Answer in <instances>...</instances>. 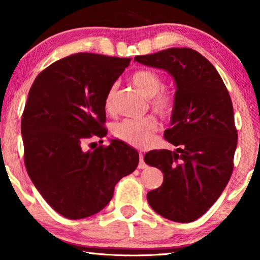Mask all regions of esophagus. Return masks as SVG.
Masks as SVG:
<instances>
[{
  "label": "esophagus",
  "instance_id": "esophagus-1",
  "mask_svg": "<svg viewBox=\"0 0 260 260\" xmlns=\"http://www.w3.org/2000/svg\"><path fill=\"white\" fill-rule=\"evenodd\" d=\"M147 165L145 162V160H143V154L142 153H140V162H139V169H146Z\"/></svg>",
  "mask_w": 260,
  "mask_h": 260
}]
</instances>
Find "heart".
<instances>
[{
  "instance_id": "1",
  "label": "heart",
  "mask_w": 260,
  "mask_h": 260,
  "mask_svg": "<svg viewBox=\"0 0 260 260\" xmlns=\"http://www.w3.org/2000/svg\"><path fill=\"white\" fill-rule=\"evenodd\" d=\"M131 81L141 91L149 98V104L161 117H169L174 112L175 99L168 89L162 88V78L150 70H139L131 76ZM117 84H112L106 92L105 108L112 112L114 108V99ZM158 120L153 115L142 118H127L113 125V135L127 145L146 148L150 146L158 130Z\"/></svg>"
}]
</instances>
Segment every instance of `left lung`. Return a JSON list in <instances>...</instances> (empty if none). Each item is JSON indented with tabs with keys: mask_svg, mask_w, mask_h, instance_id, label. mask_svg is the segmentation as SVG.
Returning a JSON list of instances; mask_svg holds the SVG:
<instances>
[{
	"mask_svg": "<svg viewBox=\"0 0 260 260\" xmlns=\"http://www.w3.org/2000/svg\"><path fill=\"white\" fill-rule=\"evenodd\" d=\"M135 60L168 71L177 85L172 126L164 137L178 148L145 155L146 164L164 174L147 200L164 218L193 222L216 203L233 174L238 130L232 99L212 63L190 48H169Z\"/></svg>",
	"mask_w": 260,
	"mask_h": 260,
	"instance_id": "left-lung-1",
	"label": "left lung"
}]
</instances>
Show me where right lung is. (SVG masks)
<instances>
[{"label": "right lung", "mask_w": 260, "mask_h": 260, "mask_svg": "<svg viewBox=\"0 0 260 260\" xmlns=\"http://www.w3.org/2000/svg\"><path fill=\"white\" fill-rule=\"evenodd\" d=\"M129 57L78 53L36 77L21 118L25 168L57 213L81 219L100 212L114 185L135 171L139 153L119 140L84 152L82 143L107 135L105 96Z\"/></svg>", "instance_id": "1"}]
</instances>
